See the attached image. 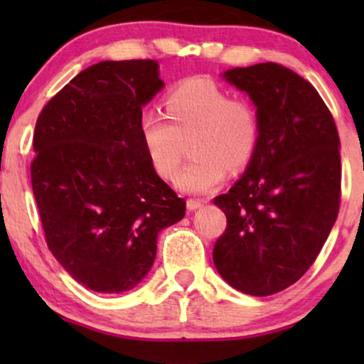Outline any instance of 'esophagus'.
Wrapping results in <instances>:
<instances>
[{"instance_id": "1", "label": "esophagus", "mask_w": 364, "mask_h": 364, "mask_svg": "<svg viewBox=\"0 0 364 364\" xmlns=\"http://www.w3.org/2000/svg\"><path fill=\"white\" fill-rule=\"evenodd\" d=\"M186 207H188V210H196V208L203 207V200L188 198V200H186Z\"/></svg>"}]
</instances>
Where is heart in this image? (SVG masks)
<instances>
[{
    "label": "heart",
    "instance_id": "obj_1",
    "mask_svg": "<svg viewBox=\"0 0 364 364\" xmlns=\"http://www.w3.org/2000/svg\"><path fill=\"white\" fill-rule=\"evenodd\" d=\"M166 114L144 111L140 135L152 168L171 179L183 159V140H190L193 159L181 169L176 186L186 193H207L225 173L245 169L260 139L255 106L205 78H190L166 95Z\"/></svg>",
    "mask_w": 364,
    "mask_h": 364
}]
</instances>
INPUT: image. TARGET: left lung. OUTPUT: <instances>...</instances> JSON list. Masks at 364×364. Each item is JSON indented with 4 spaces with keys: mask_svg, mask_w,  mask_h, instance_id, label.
<instances>
[{
    "mask_svg": "<svg viewBox=\"0 0 364 364\" xmlns=\"http://www.w3.org/2000/svg\"><path fill=\"white\" fill-rule=\"evenodd\" d=\"M223 77L257 107L260 139L245 174L214 198L228 217L214 263L229 286L270 296L303 277L332 231L341 202V140L310 82L277 63Z\"/></svg>",
    "mask_w": 364,
    "mask_h": 364,
    "instance_id": "left-lung-1",
    "label": "left lung"
}]
</instances>
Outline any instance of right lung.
<instances>
[{
    "label": "right lung",
    "instance_id": "1",
    "mask_svg": "<svg viewBox=\"0 0 364 364\" xmlns=\"http://www.w3.org/2000/svg\"><path fill=\"white\" fill-rule=\"evenodd\" d=\"M162 87L157 61H101L37 118L31 178L46 243L92 291L133 289L154 265L159 232L185 217L140 135L141 107Z\"/></svg>",
    "mask_w": 364,
    "mask_h": 364
}]
</instances>
